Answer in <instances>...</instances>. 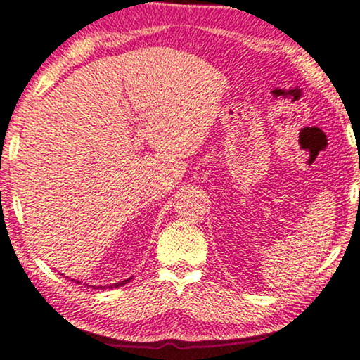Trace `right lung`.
I'll list each match as a JSON object with an SVG mask.
<instances>
[{"label":"right lung","instance_id":"1","mask_svg":"<svg viewBox=\"0 0 360 360\" xmlns=\"http://www.w3.org/2000/svg\"><path fill=\"white\" fill-rule=\"evenodd\" d=\"M127 282H130V278H127V281H122V282H117V283H113V285H108V288H117V287H122V285H125V283ZM77 283H79L78 281H77ZM88 287H90V285H88ZM106 287V285H105ZM93 288H101V287H95V285H93Z\"/></svg>","mask_w":360,"mask_h":360}]
</instances>
